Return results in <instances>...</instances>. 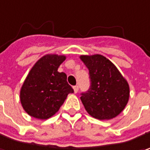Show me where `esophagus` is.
Listing matches in <instances>:
<instances>
[{"mask_svg": "<svg viewBox=\"0 0 150 150\" xmlns=\"http://www.w3.org/2000/svg\"><path fill=\"white\" fill-rule=\"evenodd\" d=\"M73 89H74L75 93H77V92H78V91H79V86H75L73 87Z\"/></svg>", "mask_w": 150, "mask_h": 150, "instance_id": "1", "label": "esophagus"}]
</instances>
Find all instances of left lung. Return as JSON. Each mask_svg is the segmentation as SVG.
Returning a JSON list of instances; mask_svg holds the SVG:
<instances>
[{
	"label": "left lung",
	"instance_id": "left-lung-1",
	"mask_svg": "<svg viewBox=\"0 0 150 150\" xmlns=\"http://www.w3.org/2000/svg\"><path fill=\"white\" fill-rule=\"evenodd\" d=\"M89 69L91 86L81 93L86 112L99 120H109L123 111L129 98V86L117 68L101 54L81 55Z\"/></svg>",
	"mask_w": 150,
	"mask_h": 150
}]
</instances>
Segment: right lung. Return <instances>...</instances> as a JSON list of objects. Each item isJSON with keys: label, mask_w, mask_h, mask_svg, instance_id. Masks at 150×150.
Instances as JSON below:
<instances>
[{"label": "right lung", "mask_w": 150, "mask_h": 150, "mask_svg": "<svg viewBox=\"0 0 150 150\" xmlns=\"http://www.w3.org/2000/svg\"><path fill=\"white\" fill-rule=\"evenodd\" d=\"M64 55L47 54L31 69L20 91V101L27 113L38 119L54 116L74 90L65 73L58 71Z\"/></svg>", "instance_id": "1"}]
</instances>
